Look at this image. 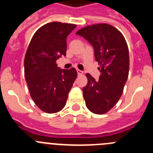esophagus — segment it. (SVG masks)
I'll return each instance as SVG.
<instances>
[{
	"mask_svg": "<svg viewBox=\"0 0 153 153\" xmlns=\"http://www.w3.org/2000/svg\"><path fill=\"white\" fill-rule=\"evenodd\" d=\"M76 71H77V74H78V75H82V74H83V72H82V71H80V70H79V69H77V70H76Z\"/></svg>",
	"mask_w": 153,
	"mask_h": 153,
	"instance_id": "obj_1",
	"label": "esophagus"
}]
</instances>
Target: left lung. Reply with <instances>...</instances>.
<instances>
[{
	"instance_id": "1",
	"label": "left lung",
	"mask_w": 153,
	"mask_h": 153,
	"mask_svg": "<svg viewBox=\"0 0 153 153\" xmlns=\"http://www.w3.org/2000/svg\"><path fill=\"white\" fill-rule=\"evenodd\" d=\"M76 35L94 48L101 75L96 80L86 74L88 82L82 88L86 105L94 114H103L114 107L120 96L129 74V51L122 33L107 23L87 26Z\"/></svg>"
}]
</instances>
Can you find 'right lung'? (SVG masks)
Masks as SVG:
<instances>
[{"instance_id": "add662e5", "label": "right lung", "mask_w": 153, "mask_h": 153, "mask_svg": "<svg viewBox=\"0 0 153 153\" xmlns=\"http://www.w3.org/2000/svg\"><path fill=\"white\" fill-rule=\"evenodd\" d=\"M75 24L48 22L33 35L24 59L25 79L35 104L53 114L64 108L68 93L77 76L75 68L61 69L56 64L66 56L67 37Z\"/></svg>"}]
</instances>
